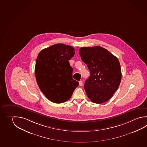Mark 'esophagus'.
<instances>
[{
    "label": "esophagus",
    "mask_w": 147,
    "mask_h": 147,
    "mask_svg": "<svg viewBox=\"0 0 147 147\" xmlns=\"http://www.w3.org/2000/svg\"><path fill=\"white\" fill-rule=\"evenodd\" d=\"M79 86H82L83 85V81H80L79 82Z\"/></svg>",
    "instance_id": "obj_1"
}]
</instances>
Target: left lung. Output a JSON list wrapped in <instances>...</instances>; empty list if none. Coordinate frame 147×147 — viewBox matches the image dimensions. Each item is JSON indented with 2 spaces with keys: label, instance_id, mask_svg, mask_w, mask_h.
<instances>
[{
  "label": "left lung",
  "instance_id": "8db88e82",
  "mask_svg": "<svg viewBox=\"0 0 147 147\" xmlns=\"http://www.w3.org/2000/svg\"><path fill=\"white\" fill-rule=\"evenodd\" d=\"M82 61L90 72L84 88L88 98L96 104L109 100L118 89L121 80L120 62L109 51L99 47L79 49Z\"/></svg>",
  "mask_w": 147,
  "mask_h": 147
}]
</instances>
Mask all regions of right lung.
<instances>
[{
	"instance_id": "1",
	"label": "right lung",
	"mask_w": 147,
	"mask_h": 147,
	"mask_svg": "<svg viewBox=\"0 0 147 147\" xmlns=\"http://www.w3.org/2000/svg\"><path fill=\"white\" fill-rule=\"evenodd\" d=\"M74 55L72 47L59 43L43 49L38 55L36 81L41 91L52 102H66L79 85L72 79L73 69L69 62Z\"/></svg>"
}]
</instances>
